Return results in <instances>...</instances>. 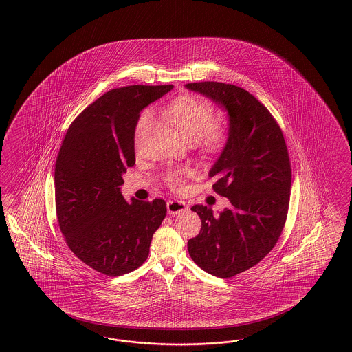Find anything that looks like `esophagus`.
<instances>
[{
  "instance_id": "1",
  "label": "esophagus",
  "mask_w": 352,
  "mask_h": 352,
  "mask_svg": "<svg viewBox=\"0 0 352 352\" xmlns=\"http://www.w3.org/2000/svg\"><path fill=\"white\" fill-rule=\"evenodd\" d=\"M166 206H168V213L170 215H177V214H181L186 212V210H188L187 204L181 201V200H169Z\"/></svg>"
}]
</instances>
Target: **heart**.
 <instances>
[{
	"instance_id": "b5f03b06",
	"label": "heart",
	"mask_w": 352,
	"mask_h": 352,
	"mask_svg": "<svg viewBox=\"0 0 352 352\" xmlns=\"http://www.w3.org/2000/svg\"><path fill=\"white\" fill-rule=\"evenodd\" d=\"M168 112L174 118L182 135L187 140L199 143L203 148L215 151L224 144L226 131L224 129L213 122L214 111L209 103L195 96H183L171 100ZM153 118L152 109H146L139 116L135 126V140L138 142L143 131ZM183 170L166 171L164 179L165 183L174 188H181Z\"/></svg>"
}]
</instances>
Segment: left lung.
Listing matches in <instances>:
<instances>
[{
    "mask_svg": "<svg viewBox=\"0 0 352 352\" xmlns=\"http://www.w3.org/2000/svg\"><path fill=\"white\" fill-rule=\"evenodd\" d=\"M227 112V140L209 170L214 191L230 206H192L201 231L188 240L193 262L214 276L232 277L271 252L288 214L292 170L284 135L266 107L239 86L205 81L186 84Z\"/></svg>",
    "mask_w": 352,
    "mask_h": 352,
    "instance_id": "left-lung-1",
    "label": "left lung"
}]
</instances>
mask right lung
<instances>
[{
  "label": "right lung",
  "mask_w": 352,
  "mask_h": 352,
  "mask_svg": "<svg viewBox=\"0 0 352 352\" xmlns=\"http://www.w3.org/2000/svg\"><path fill=\"white\" fill-rule=\"evenodd\" d=\"M173 85L113 89L85 108L67 130L55 164V204L67 245L107 276L142 266L166 215L161 199L126 201L122 175L135 164L140 112Z\"/></svg>",
  "instance_id": "right-lung-1"
}]
</instances>
